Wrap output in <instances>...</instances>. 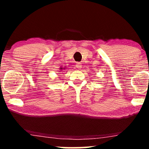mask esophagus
<instances>
[{
    "mask_svg": "<svg viewBox=\"0 0 149 149\" xmlns=\"http://www.w3.org/2000/svg\"><path fill=\"white\" fill-rule=\"evenodd\" d=\"M76 67L78 69H81V68H82V64H81L80 62H77L76 64Z\"/></svg>",
    "mask_w": 149,
    "mask_h": 149,
    "instance_id": "obj_1",
    "label": "esophagus"
}]
</instances>
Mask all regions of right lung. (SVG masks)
<instances>
[{
    "instance_id": "right-lung-1",
    "label": "right lung",
    "mask_w": 149,
    "mask_h": 149,
    "mask_svg": "<svg viewBox=\"0 0 149 149\" xmlns=\"http://www.w3.org/2000/svg\"><path fill=\"white\" fill-rule=\"evenodd\" d=\"M62 70H65V67H64V68H62V67H60V71H59V72H61V71H62Z\"/></svg>"
}]
</instances>
